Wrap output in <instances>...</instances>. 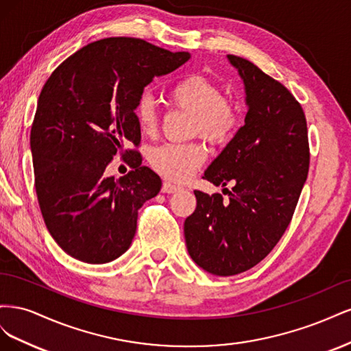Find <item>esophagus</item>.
<instances>
[{
    "label": "esophagus",
    "instance_id": "esophagus-1",
    "mask_svg": "<svg viewBox=\"0 0 351 351\" xmlns=\"http://www.w3.org/2000/svg\"><path fill=\"white\" fill-rule=\"evenodd\" d=\"M178 190H180V186H176L169 182H164V184H162L164 193H176V192H178Z\"/></svg>",
    "mask_w": 351,
    "mask_h": 351
}]
</instances>
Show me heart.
I'll use <instances>...</instances> for the list:
<instances>
[{
    "label": "heart",
    "mask_w": 351,
    "mask_h": 351,
    "mask_svg": "<svg viewBox=\"0 0 351 351\" xmlns=\"http://www.w3.org/2000/svg\"><path fill=\"white\" fill-rule=\"evenodd\" d=\"M219 84L204 74H189L176 82L168 92L177 108L193 112L192 132L214 145H227L239 132L243 111L240 104L222 95ZM136 119L145 136L158 132V111L149 95H142L136 104ZM208 149L202 141L164 143L155 147L149 162L158 174L176 183H184L206 162Z\"/></svg>",
    "instance_id": "1"
}]
</instances>
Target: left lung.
I'll return each instance as SVG.
<instances>
[{
    "label": "left lung",
    "mask_w": 351,
    "mask_h": 351,
    "mask_svg": "<svg viewBox=\"0 0 351 351\" xmlns=\"http://www.w3.org/2000/svg\"><path fill=\"white\" fill-rule=\"evenodd\" d=\"M246 86L243 127L204 178L232 183L228 200L195 190L196 209L184 221L189 254L209 274L230 277L258 265L277 246L309 171V139L300 102L252 61L228 56Z\"/></svg>",
    "instance_id": "8db88e82"
}]
</instances>
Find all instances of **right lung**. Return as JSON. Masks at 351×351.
Masks as SVG:
<instances>
[{
	"label": "right lung",
	"mask_w": 351,
	"mask_h": 351,
	"mask_svg": "<svg viewBox=\"0 0 351 351\" xmlns=\"http://www.w3.org/2000/svg\"><path fill=\"white\" fill-rule=\"evenodd\" d=\"M189 58L139 38H105L66 58L42 88L30 130L35 189L49 234L71 258L107 263L130 247L139 209L162 186L137 151L136 104L155 76ZM115 154L132 168L120 179L103 174Z\"/></svg>",
	"instance_id": "1"
}]
</instances>
